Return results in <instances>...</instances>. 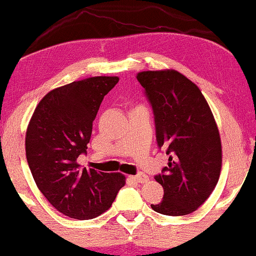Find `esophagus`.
Wrapping results in <instances>:
<instances>
[{
    "mask_svg": "<svg viewBox=\"0 0 256 256\" xmlns=\"http://www.w3.org/2000/svg\"><path fill=\"white\" fill-rule=\"evenodd\" d=\"M130 179L137 182V183H146V182L148 180V177H146L144 173H138L136 176H131Z\"/></svg>",
    "mask_w": 256,
    "mask_h": 256,
    "instance_id": "1",
    "label": "esophagus"
}]
</instances>
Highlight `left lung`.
Listing matches in <instances>:
<instances>
[{"label":"left lung","mask_w":256,"mask_h":256,"mask_svg":"<svg viewBox=\"0 0 256 256\" xmlns=\"http://www.w3.org/2000/svg\"><path fill=\"white\" fill-rule=\"evenodd\" d=\"M152 108L158 148H166L168 166L155 176L162 201L152 204L165 216L196 210L216 188L222 170L218 126L207 101L192 80L173 70L137 74Z\"/></svg>","instance_id":"left-lung-1"}]
</instances>
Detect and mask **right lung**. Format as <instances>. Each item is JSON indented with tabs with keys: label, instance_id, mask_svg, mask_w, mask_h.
I'll list each match as a JSON object with an SVG mask.
<instances>
[{
	"label": "right lung",
	"instance_id": "right-lung-1",
	"mask_svg": "<svg viewBox=\"0 0 256 256\" xmlns=\"http://www.w3.org/2000/svg\"><path fill=\"white\" fill-rule=\"evenodd\" d=\"M118 77H92L52 90L40 100L26 132V158L38 189L73 219L98 216L125 185L120 173L80 168L102 100Z\"/></svg>",
	"mask_w": 256,
	"mask_h": 256
}]
</instances>
